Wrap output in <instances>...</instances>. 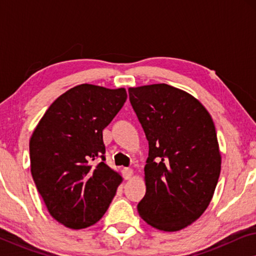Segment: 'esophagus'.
I'll use <instances>...</instances> for the list:
<instances>
[{
	"label": "esophagus",
	"instance_id": "1",
	"mask_svg": "<svg viewBox=\"0 0 256 256\" xmlns=\"http://www.w3.org/2000/svg\"><path fill=\"white\" fill-rule=\"evenodd\" d=\"M132 174H134V171H132V169H130V168H124V180H130V178L132 177Z\"/></svg>",
	"mask_w": 256,
	"mask_h": 256
}]
</instances>
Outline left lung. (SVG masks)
<instances>
[{"label":"left lung","instance_id":"1","mask_svg":"<svg viewBox=\"0 0 256 256\" xmlns=\"http://www.w3.org/2000/svg\"><path fill=\"white\" fill-rule=\"evenodd\" d=\"M128 93L149 142L138 214L157 230H180L205 212L218 183L214 124L200 101L166 84L130 87Z\"/></svg>","mask_w":256,"mask_h":256}]
</instances>
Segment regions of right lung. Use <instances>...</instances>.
Wrapping results in <instances>:
<instances>
[{
  "label": "right lung",
  "instance_id": "add662e5",
  "mask_svg": "<svg viewBox=\"0 0 256 256\" xmlns=\"http://www.w3.org/2000/svg\"><path fill=\"white\" fill-rule=\"evenodd\" d=\"M127 100L124 88L82 84L57 98L30 138L31 174L52 218L72 230L94 225L122 177L104 160L102 130ZM101 156L103 162L92 160Z\"/></svg>",
  "mask_w": 256,
  "mask_h": 256
}]
</instances>
